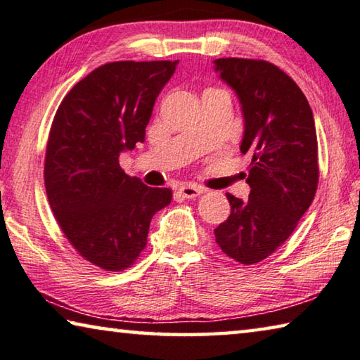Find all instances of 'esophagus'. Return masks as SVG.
<instances>
[{
	"mask_svg": "<svg viewBox=\"0 0 360 360\" xmlns=\"http://www.w3.org/2000/svg\"><path fill=\"white\" fill-rule=\"evenodd\" d=\"M205 190L202 186H198V185H193V184H185L180 186V194L186 199H194L198 198L199 194H202Z\"/></svg>",
	"mask_w": 360,
	"mask_h": 360,
	"instance_id": "34e87169",
	"label": "esophagus"
}]
</instances>
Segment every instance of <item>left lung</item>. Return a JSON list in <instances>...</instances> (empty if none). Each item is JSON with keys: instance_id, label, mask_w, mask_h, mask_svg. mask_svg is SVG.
<instances>
[{"instance_id": "left-lung-1", "label": "left lung", "mask_w": 360, "mask_h": 360, "mask_svg": "<svg viewBox=\"0 0 360 360\" xmlns=\"http://www.w3.org/2000/svg\"><path fill=\"white\" fill-rule=\"evenodd\" d=\"M215 72L238 96L240 151L252 153L247 201L226 194L231 214L215 228L229 258L253 264L285 243L309 209L319 181L313 110L290 76L253 58H217Z\"/></svg>"}]
</instances>
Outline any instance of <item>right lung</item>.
<instances>
[{"mask_svg": "<svg viewBox=\"0 0 360 360\" xmlns=\"http://www.w3.org/2000/svg\"><path fill=\"white\" fill-rule=\"evenodd\" d=\"M179 60L111 62L73 86L52 121L44 159L47 199L76 252L122 271L146 247L150 221L172 190L150 188L120 166L145 141L156 97Z\"/></svg>", "mask_w": 360, "mask_h": 360, "instance_id": "right-lung-1", "label": "right lung"}]
</instances>
